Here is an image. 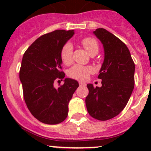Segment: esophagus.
Returning a JSON list of instances; mask_svg holds the SVG:
<instances>
[{
    "label": "esophagus",
    "mask_w": 151,
    "mask_h": 151,
    "mask_svg": "<svg viewBox=\"0 0 151 151\" xmlns=\"http://www.w3.org/2000/svg\"><path fill=\"white\" fill-rule=\"evenodd\" d=\"M79 84H80V86H85L86 85V84L85 83H83V82H80Z\"/></svg>",
    "instance_id": "obj_1"
}]
</instances>
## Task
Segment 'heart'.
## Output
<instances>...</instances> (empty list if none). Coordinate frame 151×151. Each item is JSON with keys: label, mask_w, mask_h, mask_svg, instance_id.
Instances as JSON below:
<instances>
[{"label": "heart", "mask_w": 151, "mask_h": 151, "mask_svg": "<svg viewBox=\"0 0 151 151\" xmlns=\"http://www.w3.org/2000/svg\"><path fill=\"white\" fill-rule=\"evenodd\" d=\"M81 43L86 51L90 55L94 52L99 51V45L96 41L92 38H85L81 41ZM73 45L70 42H67L63 45L60 50V58L62 62L66 65H69L72 61ZM93 71V68L90 66H82L76 64L71 67L68 71V75L73 79L84 80L87 79Z\"/></svg>", "instance_id": "heart-1"}]
</instances>
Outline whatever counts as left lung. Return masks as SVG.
Listing matches in <instances>:
<instances>
[{
  "mask_svg": "<svg viewBox=\"0 0 151 151\" xmlns=\"http://www.w3.org/2000/svg\"><path fill=\"white\" fill-rule=\"evenodd\" d=\"M104 47V58L98 78L101 87L88 84L87 110L93 118L106 121L117 116L127 104L134 87L135 65L126 45L106 29L93 32Z\"/></svg>",
  "mask_w": 151,
  "mask_h": 151,
  "instance_id": "1",
  "label": "left lung"
}]
</instances>
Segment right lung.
Segmentation results:
<instances>
[{"label":"right lung","mask_w":151,"mask_h":151,"mask_svg":"<svg viewBox=\"0 0 151 151\" xmlns=\"http://www.w3.org/2000/svg\"><path fill=\"white\" fill-rule=\"evenodd\" d=\"M74 34V30H56L43 35L22 58L19 80L24 99L32 115L44 123L58 124L66 119L68 103L79 87L78 82L71 78H65L58 88L53 85L55 80L65 77L60 71V50Z\"/></svg>","instance_id":"obj_1"}]
</instances>
